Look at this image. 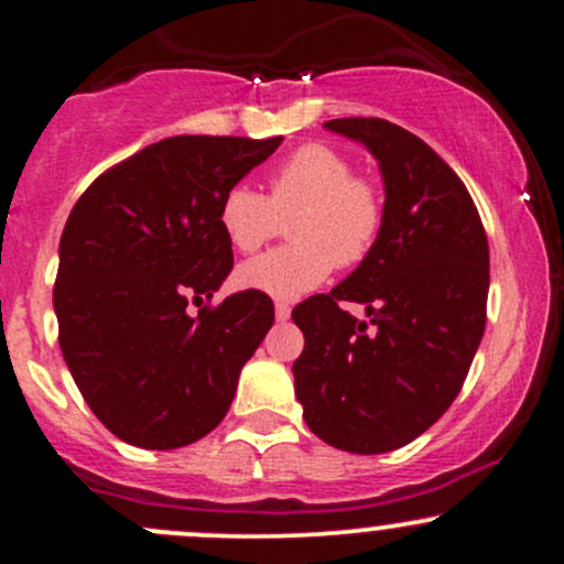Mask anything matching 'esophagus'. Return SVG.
<instances>
[{
  "instance_id": "34e87169",
  "label": "esophagus",
  "mask_w": 564,
  "mask_h": 564,
  "mask_svg": "<svg viewBox=\"0 0 564 564\" xmlns=\"http://www.w3.org/2000/svg\"><path fill=\"white\" fill-rule=\"evenodd\" d=\"M275 318L281 321V323L291 318V307H289L286 302H275Z\"/></svg>"
}]
</instances>
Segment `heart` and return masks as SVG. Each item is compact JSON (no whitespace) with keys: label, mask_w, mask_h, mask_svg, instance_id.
Here are the masks:
<instances>
[{"label":"heart","mask_w":564,"mask_h":564,"mask_svg":"<svg viewBox=\"0 0 564 564\" xmlns=\"http://www.w3.org/2000/svg\"><path fill=\"white\" fill-rule=\"evenodd\" d=\"M281 219H291L294 243L243 262L238 283L289 302L318 289L334 264L352 268L371 254L384 200L377 185L355 177L352 161L313 142L278 166L268 196L241 183L219 200V228L238 251L260 249L281 230Z\"/></svg>","instance_id":"b5f03b06"}]
</instances>
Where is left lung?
Segmentation results:
<instances>
[{
  "label": "left lung",
  "instance_id": "obj_1",
  "mask_svg": "<svg viewBox=\"0 0 564 564\" xmlns=\"http://www.w3.org/2000/svg\"><path fill=\"white\" fill-rule=\"evenodd\" d=\"M323 127L379 161L384 223L339 286L294 307L304 349L291 371L310 430L371 456L416 440L462 390L485 332L488 238L467 187L416 134L384 119ZM345 301L364 303L369 321Z\"/></svg>",
  "mask_w": 564,
  "mask_h": 564
}]
</instances>
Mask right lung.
<instances>
[{
  "label": "right lung",
  "mask_w": 564,
  "mask_h": 564,
  "mask_svg": "<svg viewBox=\"0 0 564 564\" xmlns=\"http://www.w3.org/2000/svg\"><path fill=\"white\" fill-rule=\"evenodd\" d=\"M283 138L180 134L95 180L61 236L53 304L76 387L116 437L183 448L223 422L238 373L275 318L260 291L217 307L232 270L219 200Z\"/></svg>",
  "instance_id": "right-lung-1"
}]
</instances>
